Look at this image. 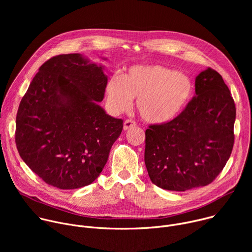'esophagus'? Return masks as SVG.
<instances>
[{"label": "esophagus", "mask_w": 252, "mask_h": 252, "mask_svg": "<svg viewBox=\"0 0 252 252\" xmlns=\"http://www.w3.org/2000/svg\"><path fill=\"white\" fill-rule=\"evenodd\" d=\"M135 126H136V123L134 121H132V120H126L125 123H124V129L127 130V129Z\"/></svg>", "instance_id": "1"}]
</instances>
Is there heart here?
<instances>
[{
    "label": "heart",
    "mask_w": 252,
    "mask_h": 252,
    "mask_svg": "<svg viewBox=\"0 0 252 252\" xmlns=\"http://www.w3.org/2000/svg\"><path fill=\"white\" fill-rule=\"evenodd\" d=\"M193 93L191 80L161 64H138L123 76H114L105 89L110 109L121 114L132 98L140 118L153 125L168 123L181 114Z\"/></svg>",
    "instance_id": "heart-1"
}]
</instances>
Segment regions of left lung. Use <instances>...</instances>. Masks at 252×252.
<instances>
[{
    "label": "left lung",
    "instance_id": "left-lung-1",
    "mask_svg": "<svg viewBox=\"0 0 252 252\" xmlns=\"http://www.w3.org/2000/svg\"><path fill=\"white\" fill-rule=\"evenodd\" d=\"M235 115L222 77L211 67L202 70L185 110L146 130L145 162L152 183L175 191L211 184L232 152Z\"/></svg>",
    "mask_w": 252,
    "mask_h": 252
}]
</instances>
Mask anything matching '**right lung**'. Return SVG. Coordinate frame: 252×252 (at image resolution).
Segmentation results:
<instances>
[{"mask_svg": "<svg viewBox=\"0 0 252 252\" xmlns=\"http://www.w3.org/2000/svg\"><path fill=\"white\" fill-rule=\"evenodd\" d=\"M107 78L80 54L45 62L23 96L15 139L26 164L61 189L91 185L107 161L124 122L97 104Z\"/></svg>", "mask_w": 252, "mask_h": 252, "instance_id": "obj_1", "label": "right lung"}]
</instances>
